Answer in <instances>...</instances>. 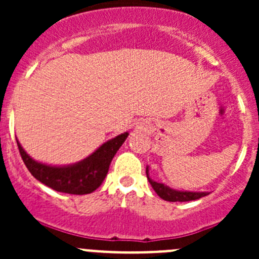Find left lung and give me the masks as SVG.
<instances>
[{
    "label": "left lung",
    "instance_id": "obj_1",
    "mask_svg": "<svg viewBox=\"0 0 259 259\" xmlns=\"http://www.w3.org/2000/svg\"><path fill=\"white\" fill-rule=\"evenodd\" d=\"M149 170L146 168V177H148L149 183L151 184L153 189L155 190L156 194L161 198V199L166 200V202H189V200L199 199V198L205 197L209 193L207 192H182V190L171 189V188L166 187L163 183H158L155 180L149 178Z\"/></svg>",
    "mask_w": 259,
    "mask_h": 259
}]
</instances>
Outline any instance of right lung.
Returning a JSON list of instances; mask_svg holds the SVG:
<instances>
[{"mask_svg":"<svg viewBox=\"0 0 259 259\" xmlns=\"http://www.w3.org/2000/svg\"><path fill=\"white\" fill-rule=\"evenodd\" d=\"M127 133L104 143L95 153L67 166H51L35 161L27 155L17 140L18 150L26 168L38 182L56 192L67 194H89L98 189L105 179L111 160L127 138Z\"/></svg>","mask_w":259,"mask_h":259,"instance_id":"right-lung-1","label":"right lung"}]
</instances>
